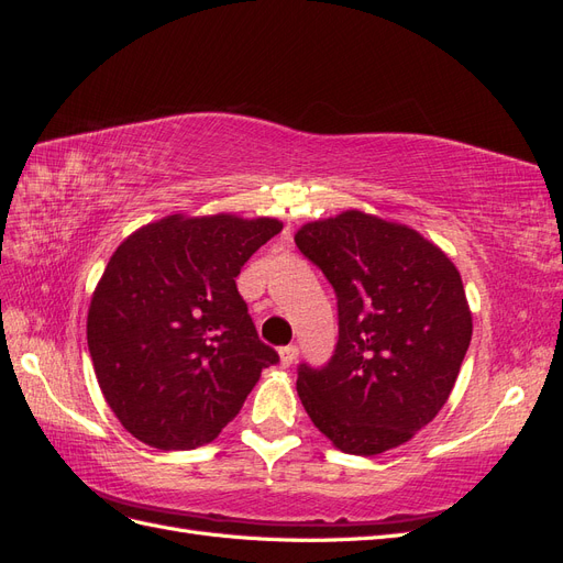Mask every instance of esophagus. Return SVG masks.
I'll return each instance as SVG.
<instances>
[{
    "mask_svg": "<svg viewBox=\"0 0 563 563\" xmlns=\"http://www.w3.org/2000/svg\"><path fill=\"white\" fill-rule=\"evenodd\" d=\"M298 360V345H286L279 350L282 366H291Z\"/></svg>",
    "mask_w": 563,
    "mask_h": 563,
    "instance_id": "obj_1",
    "label": "esophagus"
}]
</instances>
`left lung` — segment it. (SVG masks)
Instances as JSON below:
<instances>
[{"instance_id":"left-lung-1","label":"left lung","mask_w":563,"mask_h":563,"mask_svg":"<svg viewBox=\"0 0 563 563\" xmlns=\"http://www.w3.org/2000/svg\"><path fill=\"white\" fill-rule=\"evenodd\" d=\"M296 244L338 296L331 362L298 371L305 411L343 453L406 444L449 401L470 347L457 267L418 230L356 209L305 223Z\"/></svg>"}]
</instances>
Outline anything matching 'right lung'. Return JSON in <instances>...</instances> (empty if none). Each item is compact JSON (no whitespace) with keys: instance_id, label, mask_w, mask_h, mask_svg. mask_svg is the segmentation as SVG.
Returning <instances> with one entry per match:
<instances>
[{"instance_id":"add662e5","label":"right lung","mask_w":563,"mask_h":563,"mask_svg":"<svg viewBox=\"0 0 563 563\" xmlns=\"http://www.w3.org/2000/svg\"><path fill=\"white\" fill-rule=\"evenodd\" d=\"M282 228L267 216L174 213L112 253L91 296L87 340L100 391L143 444H211L263 368L279 362L234 279Z\"/></svg>"}]
</instances>
